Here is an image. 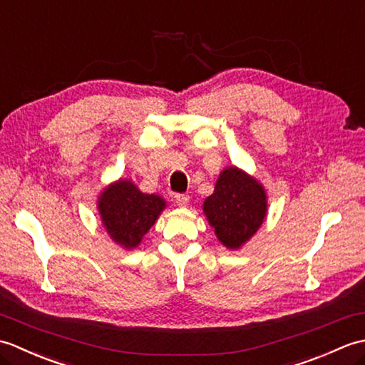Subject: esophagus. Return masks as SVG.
I'll list each match as a JSON object with an SVG mask.
<instances>
[{"label":"esophagus","instance_id":"1","mask_svg":"<svg viewBox=\"0 0 365 365\" xmlns=\"http://www.w3.org/2000/svg\"><path fill=\"white\" fill-rule=\"evenodd\" d=\"M175 202L178 207H188L190 196L188 195H175Z\"/></svg>","mask_w":365,"mask_h":365}]
</instances>
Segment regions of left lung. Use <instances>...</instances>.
Here are the masks:
<instances>
[{
  "label": "left lung",
  "instance_id": "1",
  "mask_svg": "<svg viewBox=\"0 0 365 365\" xmlns=\"http://www.w3.org/2000/svg\"><path fill=\"white\" fill-rule=\"evenodd\" d=\"M202 210L215 235L227 250H242L268 213V196L257 178L237 166L224 168Z\"/></svg>",
  "mask_w": 365,
  "mask_h": 365
}]
</instances>
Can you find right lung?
I'll use <instances>...</instances> for the list:
<instances>
[{"label":"right lung","mask_w":365,"mask_h":365,"mask_svg":"<svg viewBox=\"0 0 365 365\" xmlns=\"http://www.w3.org/2000/svg\"><path fill=\"white\" fill-rule=\"evenodd\" d=\"M166 205L161 196L143 192L128 178H119L108 185L100 191L97 200L105 232L125 251L141 245Z\"/></svg>","instance_id":"add662e5"}]
</instances>
